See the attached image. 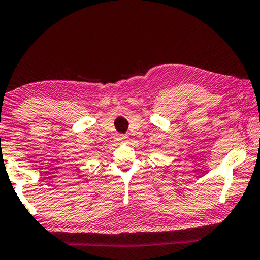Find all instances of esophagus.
Returning a JSON list of instances; mask_svg holds the SVG:
<instances>
[{"mask_svg": "<svg viewBox=\"0 0 260 260\" xmlns=\"http://www.w3.org/2000/svg\"><path fill=\"white\" fill-rule=\"evenodd\" d=\"M126 139H127L126 135H118V138H117V141H118V142H122V141H125Z\"/></svg>", "mask_w": 260, "mask_h": 260, "instance_id": "34e87169", "label": "esophagus"}]
</instances>
